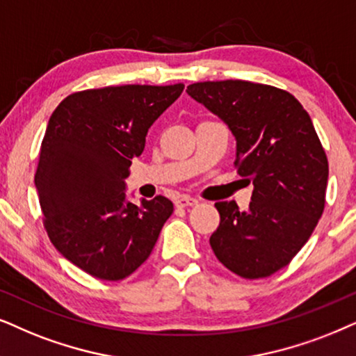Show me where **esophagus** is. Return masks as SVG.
Segmentation results:
<instances>
[{"label":"esophagus","mask_w":356,"mask_h":356,"mask_svg":"<svg viewBox=\"0 0 356 356\" xmlns=\"http://www.w3.org/2000/svg\"><path fill=\"white\" fill-rule=\"evenodd\" d=\"M174 204H175V207H179V209H186V207H193V205H197V204H199V200L193 199V197L182 195V197H179V199L175 200Z\"/></svg>","instance_id":"obj_1"}]
</instances>
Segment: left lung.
I'll list each match as a JSON object with an SVG mask.
<instances>
[{"label": "left lung", "instance_id": "8db88e82", "mask_svg": "<svg viewBox=\"0 0 356 356\" xmlns=\"http://www.w3.org/2000/svg\"><path fill=\"white\" fill-rule=\"evenodd\" d=\"M188 97L228 126L238 172L253 184L248 210L217 202L210 246L246 279L266 277L299 253L325 205L328 163L312 120L284 90L246 80L199 82Z\"/></svg>", "mask_w": 356, "mask_h": 356}]
</instances>
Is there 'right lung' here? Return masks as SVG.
Here are the masks:
<instances>
[{"mask_svg":"<svg viewBox=\"0 0 356 356\" xmlns=\"http://www.w3.org/2000/svg\"><path fill=\"white\" fill-rule=\"evenodd\" d=\"M182 90V83L83 90L49 118L35 188L52 245L85 273L118 281L149 258L174 205L163 195L133 204L124 179L152 123Z\"/></svg>","mask_w":356,"mask_h":356,"instance_id":"add662e5","label":"right lung"}]
</instances>
